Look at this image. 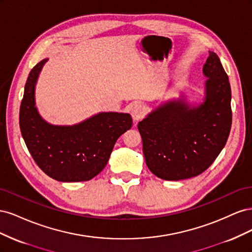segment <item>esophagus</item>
I'll use <instances>...</instances> for the list:
<instances>
[{
  "mask_svg": "<svg viewBox=\"0 0 252 252\" xmlns=\"http://www.w3.org/2000/svg\"><path fill=\"white\" fill-rule=\"evenodd\" d=\"M145 112H146V108H145V106L141 103L138 104H134L131 108V117L134 123H138L140 120L143 119Z\"/></svg>",
  "mask_w": 252,
  "mask_h": 252,
  "instance_id": "1",
  "label": "esophagus"
}]
</instances>
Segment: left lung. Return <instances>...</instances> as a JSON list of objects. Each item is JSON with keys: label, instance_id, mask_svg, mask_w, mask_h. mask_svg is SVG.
Here are the masks:
<instances>
[{"label": "left lung", "instance_id": "1", "mask_svg": "<svg viewBox=\"0 0 252 252\" xmlns=\"http://www.w3.org/2000/svg\"><path fill=\"white\" fill-rule=\"evenodd\" d=\"M202 102L180 97L163 102L138 124L149 170L166 181L196 177L218 158L229 136L231 88L217 53L209 51L203 66Z\"/></svg>", "mask_w": 252, "mask_h": 252}]
</instances>
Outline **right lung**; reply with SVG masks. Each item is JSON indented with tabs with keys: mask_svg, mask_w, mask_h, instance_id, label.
Wrapping results in <instances>:
<instances>
[{
	"mask_svg": "<svg viewBox=\"0 0 252 252\" xmlns=\"http://www.w3.org/2000/svg\"><path fill=\"white\" fill-rule=\"evenodd\" d=\"M48 59L30 71L20 108V128L37 166L59 182L89 181L107 165L114 144L132 126L129 113L98 112L74 125H53L35 105V85Z\"/></svg>",
	"mask_w": 252,
	"mask_h": 252,
	"instance_id": "1",
	"label": "right lung"
}]
</instances>
